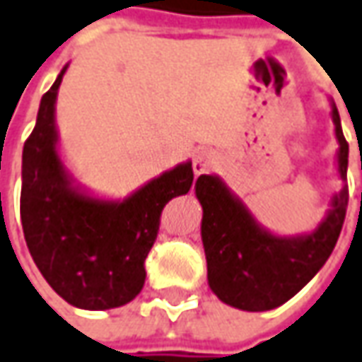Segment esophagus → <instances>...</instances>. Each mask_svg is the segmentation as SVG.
Returning a JSON list of instances; mask_svg holds the SVG:
<instances>
[{
  "label": "esophagus",
  "instance_id": "34e87169",
  "mask_svg": "<svg viewBox=\"0 0 362 362\" xmlns=\"http://www.w3.org/2000/svg\"><path fill=\"white\" fill-rule=\"evenodd\" d=\"M218 162H220L218 152H214V150L210 148H202L196 152L194 162H192V168H194V174L198 176V174H202V172L212 170L214 166H218Z\"/></svg>",
  "mask_w": 362,
  "mask_h": 362
}]
</instances>
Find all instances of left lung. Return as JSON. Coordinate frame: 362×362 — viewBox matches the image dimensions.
Listing matches in <instances>:
<instances>
[{
	"instance_id": "1",
	"label": "left lung",
	"mask_w": 362,
	"mask_h": 362,
	"mask_svg": "<svg viewBox=\"0 0 362 362\" xmlns=\"http://www.w3.org/2000/svg\"><path fill=\"white\" fill-rule=\"evenodd\" d=\"M335 124L337 174L341 188L329 202L325 218L313 230L295 235L269 232L250 208L216 174L196 180L202 204V243L208 264V285L218 299L242 311H269L297 295L325 265L345 222L349 188V144L331 100Z\"/></svg>"
}]
</instances>
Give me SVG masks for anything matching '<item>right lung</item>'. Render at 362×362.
I'll list each match as a JSON object with an SVG mask.
<instances>
[{"label":"right lung","instance_id":"right-lung-1","mask_svg":"<svg viewBox=\"0 0 362 362\" xmlns=\"http://www.w3.org/2000/svg\"><path fill=\"white\" fill-rule=\"evenodd\" d=\"M67 67L41 98L23 146L21 223L29 253L55 293L78 309L105 311L140 293L162 210L188 194L194 172L190 160L182 162L122 200L81 186L59 152L55 103Z\"/></svg>","mask_w":362,"mask_h":362}]
</instances>
